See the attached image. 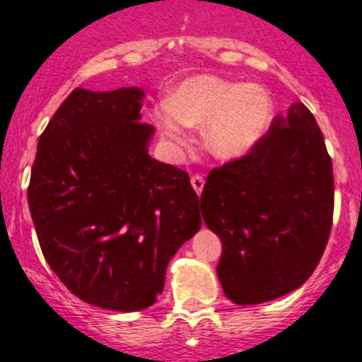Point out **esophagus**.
Returning a JSON list of instances; mask_svg holds the SVG:
<instances>
[{
  "instance_id": "1",
  "label": "esophagus",
  "mask_w": 362,
  "mask_h": 362,
  "mask_svg": "<svg viewBox=\"0 0 362 362\" xmlns=\"http://www.w3.org/2000/svg\"><path fill=\"white\" fill-rule=\"evenodd\" d=\"M189 181H192V186H193V189L197 192V195H200L204 189V177L199 176V174H195V176L189 177Z\"/></svg>"
}]
</instances>
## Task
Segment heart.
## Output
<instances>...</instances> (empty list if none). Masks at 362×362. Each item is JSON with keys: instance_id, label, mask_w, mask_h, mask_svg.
<instances>
[{"instance_id": "1", "label": "heart", "mask_w": 362, "mask_h": 362, "mask_svg": "<svg viewBox=\"0 0 362 362\" xmlns=\"http://www.w3.org/2000/svg\"><path fill=\"white\" fill-rule=\"evenodd\" d=\"M274 107L260 86L199 75L185 81L169 102L155 110L160 130L174 144H185L186 127H206V144L213 155L235 160L248 155L266 135Z\"/></svg>"}]
</instances>
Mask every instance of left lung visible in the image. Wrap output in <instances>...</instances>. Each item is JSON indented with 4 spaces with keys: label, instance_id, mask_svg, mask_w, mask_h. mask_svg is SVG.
<instances>
[{
    "label": "left lung",
    "instance_id": "1",
    "mask_svg": "<svg viewBox=\"0 0 362 362\" xmlns=\"http://www.w3.org/2000/svg\"><path fill=\"white\" fill-rule=\"evenodd\" d=\"M200 209L223 245L216 273L232 303L273 301L301 287L320 262L334 211L332 162L310 109L294 103L248 155L211 170Z\"/></svg>",
    "mask_w": 362,
    "mask_h": 362
}]
</instances>
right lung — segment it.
<instances>
[{"instance_id":"obj_1","label":"right lung","mask_w":362,"mask_h":362,"mask_svg":"<svg viewBox=\"0 0 362 362\" xmlns=\"http://www.w3.org/2000/svg\"><path fill=\"white\" fill-rule=\"evenodd\" d=\"M139 88H77L38 139L28 202L42 253L71 294L103 310L156 303L167 264L200 228L185 170L148 155Z\"/></svg>"}]
</instances>
